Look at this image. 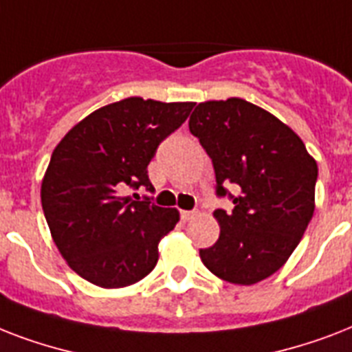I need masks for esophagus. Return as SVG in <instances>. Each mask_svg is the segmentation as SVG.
<instances>
[{
	"label": "esophagus",
	"mask_w": 352,
	"mask_h": 352,
	"mask_svg": "<svg viewBox=\"0 0 352 352\" xmlns=\"http://www.w3.org/2000/svg\"><path fill=\"white\" fill-rule=\"evenodd\" d=\"M195 214H197L195 210H182L181 219L182 221H190V219H193V215H195Z\"/></svg>",
	"instance_id": "34e87169"
}]
</instances>
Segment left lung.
Wrapping results in <instances>:
<instances>
[{"mask_svg":"<svg viewBox=\"0 0 352 352\" xmlns=\"http://www.w3.org/2000/svg\"><path fill=\"white\" fill-rule=\"evenodd\" d=\"M188 126L212 159L217 197L234 203L214 212L221 234L199 250L204 267L235 285L272 276L312 219L316 160L289 126L243 98L203 102Z\"/></svg>","mask_w":352,"mask_h":352,"instance_id":"1","label":"left lung"}]
</instances>
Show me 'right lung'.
<instances>
[{"label":"right lung","instance_id":"obj_1","mask_svg":"<svg viewBox=\"0 0 352 352\" xmlns=\"http://www.w3.org/2000/svg\"><path fill=\"white\" fill-rule=\"evenodd\" d=\"M193 106L131 96L91 113L52 151L41 182L43 214L63 259L89 283L127 287L159 261V241L179 212L122 192H155L148 164Z\"/></svg>","mask_w":352,"mask_h":352}]
</instances>
